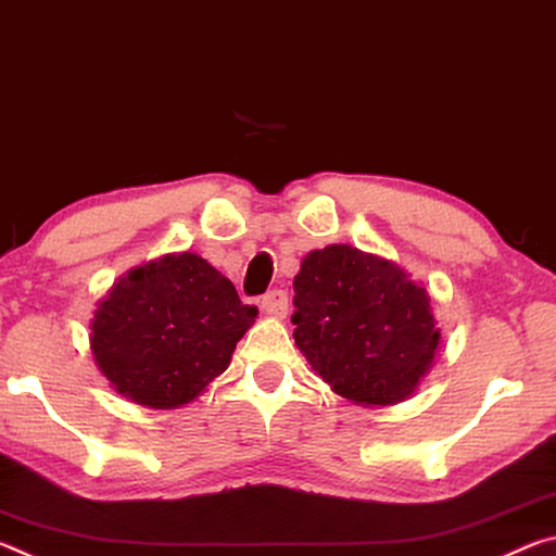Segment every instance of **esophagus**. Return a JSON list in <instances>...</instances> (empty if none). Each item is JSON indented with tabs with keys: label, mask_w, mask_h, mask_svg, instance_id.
I'll return each mask as SVG.
<instances>
[{
	"label": "esophagus",
	"mask_w": 556,
	"mask_h": 556,
	"mask_svg": "<svg viewBox=\"0 0 556 556\" xmlns=\"http://www.w3.org/2000/svg\"><path fill=\"white\" fill-rule=\"evenodd\" d=\"M262 312L269 316H285L287 314V294L281 289H271L260 301Z\"/></svg>",
	"instance_id": "esophagus-1"
}]
</instances>
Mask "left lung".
I'll list each match as a JSON object with an SVG mask.
<instances>
[{"label":"left lung","mask_w":556,"mask_h":556,"mask_svg":"<svg viewBox=\"0 0 556 556\" xmlns=\"http://www.w3.org/2000/svg\"><path fill=\"white\" fill-rule=\"evenodd\" d=\"M294 341L336 394L365 407L417 390L441 343L427 289L394 262L351 244L301 260Z\"/></svg>","instance_id":"obj_1"}]
</instances>
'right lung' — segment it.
Segmentation results:
<instances>
[{
    "instance_id": "right-lung-1",
    "label": "right lung",
    "mask_w": 556,
    "mask_h": 556,
    "mask_svg": "<svg viewBox=\"0 0 556 556\" xmlns=\"http://www.w3.org/2000/svg\"><path fill=\"white\" fill-rule=\"evenodd\" d=\"M255 318L257 308L242 304L228 277L193 252H178L112 285L90 321V351L122 397L174 409L228 368Z\"/></svg>"
}]
</instances>
